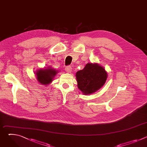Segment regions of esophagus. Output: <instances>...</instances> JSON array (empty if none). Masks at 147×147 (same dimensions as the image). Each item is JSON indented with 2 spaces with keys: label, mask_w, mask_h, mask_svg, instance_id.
<instances>
[{
  "label": "esophagus",
  "mask_w": 147,
  "mask_h": 147,
  "mask_svg": "<svg viewBox=\"0 0 147 147\" xmlns=\"http://www.w3.org/2000/svg\"><path fill=\"white\" fill-rule=\"evenodd\" d=\"M65 70L66 71V72L67 73H70L71 71V67L70 66H66V68H65Z\"/></svg>",
  "instance_id": "esophagus-1"
}]
</instances>
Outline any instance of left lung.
I'll return each instance as SVG.
<instances>
[{"label": "left lung", "mask_w": 147, "mask_h": 147, "mask_svg": "<svg viewBox=\"0 0 147 147\" xmlns=\"http://www.w3.org/2000/svg\"><path fill=\"white\" fill-rule=\"evenodd\" d=\"M77 87L84 95L93 94L105 83L108 74L103 67L97 63H88L76 74Z\"/></svg>", "instance_id": "obj_1"}]
</instances>
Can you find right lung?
<instances>
[{
    "instance_id": "right-lung-1",
    "label": "right lung",
    "mask_w": 147,
    "mask_h": 147,
    "mask_svg": "<svg viewBox=\"0 0 147 147\" xmlns=\"http://www.w3.org/2000/svg\"><path fill=\"white\" fill-rule=\"evenodd\" d=\"M57 71L49 67L47 69H40L35 72L36 78L38 82L41 84L47 86L50 84L54 77L57 73Z\"/></svg>"
}]
</instances>
